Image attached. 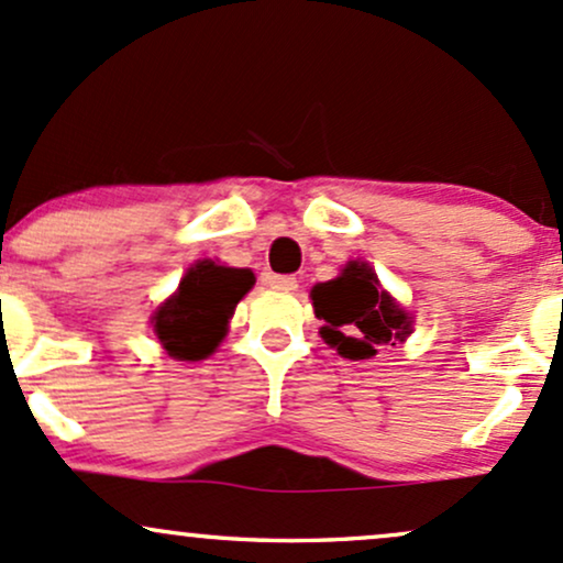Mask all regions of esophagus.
Listing matches in <instances>:
<instances>
[{"label": "esophagus", "instance_id": "1", "mask_svg": "<svg viewBox=\"0 0 563 563\" xmlns=\"http://www.w3.org/2000/svg\"><path fill=\"white\" fill-rule=\"evenodd\" d=\"M268 284H271V287H274V289H284V292H295V289H297V279H295V276H289V274L271 276Z\"/></svg>", "mask_w": 563, "mask_h": 563}]
</instances>
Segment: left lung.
<instances>
[{
  "label": "left lung",
  "mask_w": 563,
  "mask_h": 563,
  "mask_svg": "<svg viewBox=\"0 0 563 563\" xmlns=\"http://www.w3.org/2000/svg\"><path fill=\"white\" fill-rule=\"evenodd\" d=\"M310 300L316 319L323 321V342L342 358H374L376 347L406 342L413 332L411 316L379 287L374 268L363 261H350L336 279L316 284Z\"/></svg>",
  "instance_id": "8db88e82"
}]
</instances>
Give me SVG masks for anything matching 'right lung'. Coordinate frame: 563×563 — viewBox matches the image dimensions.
I'll list each match as a JSON object with an SVG mask.
<instances>
[{
	"instance_id": "obj_1",
	"label": "right lung",
	"mask_w": 563,
	"mask_h": 563,
	"mask_svg": "<svg viewBox=\"0 0 563 563\" xmlns=\"http://www.w3.org/2000/svg\"><path fill=\"white\" fill-rule=\"evenodd\" d=\"M255 284L253 271L195 263L178 289L152 316L157 342L176 361H202L216 353L229 332L236 302Z\"/></svg>"
}]
</instances>
